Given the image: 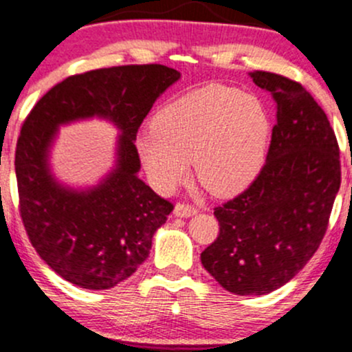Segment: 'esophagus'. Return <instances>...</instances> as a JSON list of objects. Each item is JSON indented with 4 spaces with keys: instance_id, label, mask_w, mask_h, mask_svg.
Segmentation results:
<instances>
[{
    "instance_id": "34e87169",
    "label": "esophagus",
    "mask_w": 352,
    "mask_h": 352,
    "mask_svg": "<svg viewBox=\"0 0 352 352\" xmlns=\"http://www.w3.org/2000/svg\"><path fill=\"white\" fill-rule=\"evenodd\" d=\"M197 207L188 206V204H177L175 206V215L177 217H192L197 214Z\"/></svg>"
}]
</instances>
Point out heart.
<instances>
[{"instance_id":"b5f03b06","label":"heart","mask_w":352,"mask_h":352,"mask_svg":"<svg viewBox=\"0 0 352 352\" xmlns=\"http://www.w3.org/2000/svg\"><path fill=\"white\" fill-rule=\"evenodd\" d=\"M270 120L258 98L223 85H207L172 100L153 115L152 132L137 140L148 179L160 192L182 184L194 160L210 194L230 197L261 172Z\"/></svg>"}]
</instances>
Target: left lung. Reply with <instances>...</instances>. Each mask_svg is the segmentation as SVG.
<instances>
[{"mask_svg":"<svg viewBox=\"0 0 352 352\" xmlns=\"http://www.w3.org/2000/svg\"><path fill=\"white\" fill-rule=\"evenodd\" d=\"M249 75L276 102L272 140L249 188L214 208L219 235L200 261L226 291L262 296L289 283L318 250L341 164L333 126L302 85L269 72Z\"/></svg>","mask_w":352,"mask_h":352,"instance_id":"8db88e82","label":"left lung"}]
</instances>
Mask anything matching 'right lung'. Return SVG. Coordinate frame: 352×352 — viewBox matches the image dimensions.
Segmentation results:
<instances>
[{
	"instance_id": "1",
	"label": "right lung",
	"mask_w": 352,
	"mask_h": 352,
	"mask_svg": "<svg viewBox=\"0 0 352 352\" xmlns=\"http://www.w3.org/2000/svg\"><path fill=\"white\" fill-rule=\"evenodd\" d=\"M179 78L164 65L91 69L46 91L23 123L14 153L19 215L40 257L68 283L110 289L148 257L173 206L138 179L135 140L155 100ZM91 116L120 130L118 162L98 186L76 191L52 177L49 148L58 126Z\"/></svg>"
}]
</instances>
